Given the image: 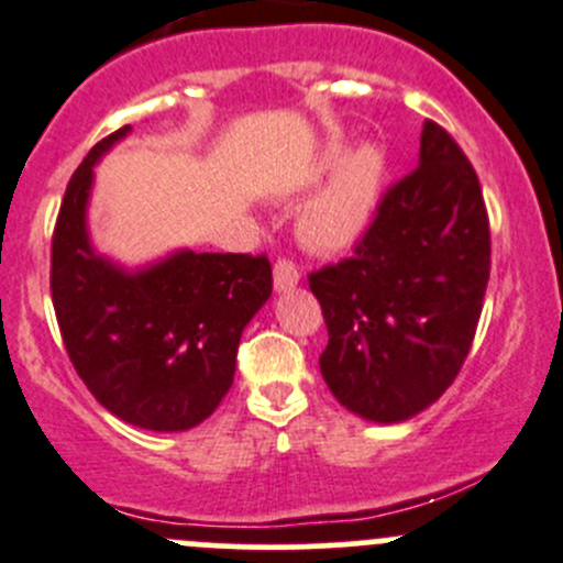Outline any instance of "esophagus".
<instances>
[{
	"label": "esophagus",
	"mask_w": 563,
	"mask_h": 563,
	"mask_svg": "<svg viewBox=\"0 0 563 563\" xmlns=\"http://www.w3.org/2000/svg\"><path fill=\"white\" fill-rule=\"evenodd\" d=\"M297 283H299L297 264L288 258H277V264H275V288L277 291H291Z\"/></svg>",
	"instance_id": "1"
}]
</instances>
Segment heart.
Returning a JSON list of instances; mask_svg holds the SVG:
<instances>
[{
  "label": "heart",
  "mask_w": 563,
  "mask_h": 563,
  "mask_svg": "<svg viewBox=\"0 0 563 563\" xmlns=\"http://www.w3.org/2000/svg\"><path fill=\"white\" fill-rule=\"evenodd\" d=\"M335 165L330 184L305 206L299 220V231L310 247L343 250L357 242L379 203L385 154L376 145H360L343 156L341 140H330L316 159L313 176Z\"/></svg>",
  "instance_id": "b5f03b06"
}]
</instances>
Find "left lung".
I'll use <instances>...</instances> for the list:
<instances>
[{
	"label": "left lung",
	"mask_w": 563,
	"mask_h": 563,
	"mask_svg": "<svg viewBox=\"0 0 563 563\" xmlns=\"http://www.w3.org/2000/svg\"><path fill=\"white\" fill-rule=\"evenodd\" d=\"M489 280V217L476 170L434 120L420 159L376 206L352 258L310 272L327 324L332 396L374 423L438 401L460 374Z\"/></svg>",
	"instance_id": "obj_1"
}]
</instances>
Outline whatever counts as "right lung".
I'll list each match as a JSON object with an SVG mask.
<instances>
[{"instance_id": "add662e5", "label": "right lung", "mask_w": 563, "mask_h": 563, "mask_svg": "<svg viewBox=\"0 0 563 563\" xmlns=\"http://www.w3.org/2000/svg\"><path fill=\"white\" fill-rule=\"evenodd\" d=\"M129 125L90 148L65 189L52 236V302L76 374L131 427L184 432L233 385L244 327L272 294L266 255L178 250L125 272L87 233L92 165Z\"/></svg>"}]
</instances>
